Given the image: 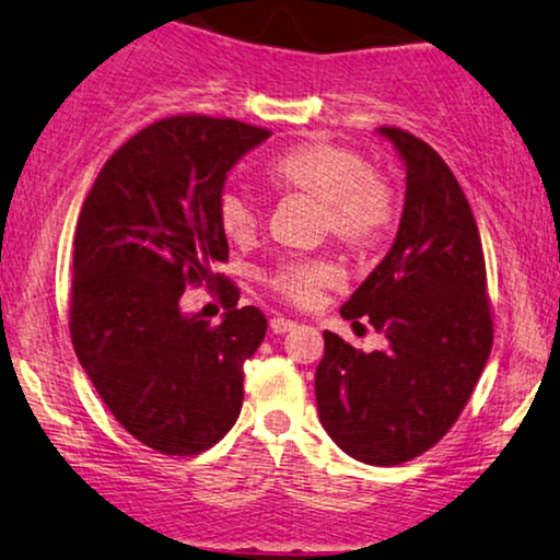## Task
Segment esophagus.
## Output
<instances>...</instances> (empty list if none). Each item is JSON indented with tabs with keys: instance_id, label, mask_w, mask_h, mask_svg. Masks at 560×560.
<instances>
[{
	"instance_id": "esophagus-1",
	"label": "esophagus",
	"mask_w": 560,
	"mask_h": 560,
	"mask_svg": "<svg viewBox=\"0 0 560 560\" xmlns=\"http://www.w3.org/2000/svg\"><path fill=\"white\" fill-rule=\"evenodd\" d=\"M294 328H296L294 320H287V317H281V315L271 317V330L273 332H287V330H294Z\"/></svg>"
}]
</instances>
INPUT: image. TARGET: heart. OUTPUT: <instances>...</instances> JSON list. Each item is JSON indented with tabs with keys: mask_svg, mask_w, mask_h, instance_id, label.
I'll list each match as a JSON object with an SVG mask.
<instances>
[{
	"mask_svg": "<svg viewBox=\"0 0 560 560\" xmlns=\"http://www.w3.org/2000/svg\"><path fill=\"white\" fill-rule=\"evenodd\" d=\"M266 186L279 196H307L317 201V230L332 235L357 256L377 250L398 222V194L385 175L353 147L310 139L289 147L264 167ZM217 224L232 245L258 237L260 217L243 194L224 190L217 201ZM268 292L294 307H313L325 289L341 281L330 258L284 260L266 273Z\"/></svg>",
	"mask_w": 560,
	"mask_h": 560,
	"instance_id": "obj_1",
	"label": "heart"
}]
</instances>
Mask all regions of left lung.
<instances>
[{"instance_id": "left-lung-1", "label": "left lung", "mask_w": 560, "mask_h": 560, "mask_svg": "<svg viewBox=\"0 0 560 560\" xmlns=\"http://www.w3.org/2000/svg\"><path fill=\"white\" fill-rule=\"evenodd\" d=\"M380 131L406 162V207L390 253L341 315L370 323L387 349L364 353L325 330L315 398L346 455L400 465L434 447L468 406L493 346V313L478 224L455 173L410 131Z\"/></svg>"}]
</instances>
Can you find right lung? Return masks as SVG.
<instances>
[{
    "label": "right lung",
    "mask_w": 560,
    "mask_h": 560,
    "mask_svg": "<svg viewBox=\"0 0 560 560\" xmlns=\"http://www.w3.org/2000/svg\"><path fill=\"white\" fill-rule=\"evenodd\" d=\"M268 137L235 118H160L110 154L77 219L74 353L116 421L162 455H201L243 408V364L268 323L214 273L230 258L217 201L232 165ZM190 285L223 302L222 324L179 313Z\"/></svg>",
    "instance_id": "add662e5"
}]
</instances>
